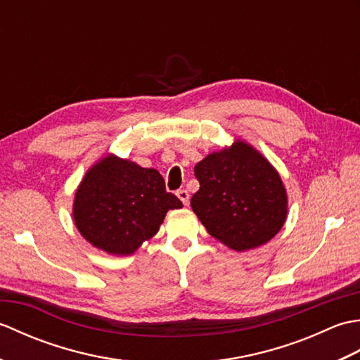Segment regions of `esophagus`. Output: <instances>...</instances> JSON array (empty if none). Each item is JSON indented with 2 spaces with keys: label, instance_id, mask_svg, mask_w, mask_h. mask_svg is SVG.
<instances>
[{
  "label": "esophagus",
  "instance_id": "esophagus-1",
  "mask_svg": "<svg viewBox=\"0 0 360 360\" xmlns=\"http://www.w3.org/2000/svg\"><path fill=\"white\" fill-rule=\"evenodd\" d=\"M176 196L179 198V200L182 201V204H184V205H188V201H190V195H188L187 190H184V188L178 190V192H176Z\"/></svg>",
  "mask_w": 360,
  "mask_h": 360
}]
</instances>
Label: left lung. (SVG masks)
I'll use <instances>...</instances> for the list:
<instances>
[{"instance_id":"obj_1","label":"left lung","mask_w":360,"mask_h":360,"mask_svg":"<svg viewBox=\"0 0 360 360\" xmlns=\"http://www.w3.org/2000/svg\"><path fill=\"white\" fill-rule=\"evenodd\" d=\"M200 190L192 205L207 232L236 252L262 246L280 232L288 195L278 172L252 145L236 139L195 165Z\"/></svg>"}]
</instances>
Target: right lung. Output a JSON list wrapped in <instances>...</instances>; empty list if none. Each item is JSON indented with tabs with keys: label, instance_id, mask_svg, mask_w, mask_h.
I'll use <instances>...</instances> for the list:
<instances>
[{
	"label": "right lung",
	"instance_id": "1",
	"mask_svg": "<svg viewBox=\"0 0 360 360\" xmlns=\"http://www.w3.org/2000/svg\"><path fill=\"white\" fill-rule=\"evenodd\" d=\"M182 202L155 168L108 155L89 168L75 192L72 217L83 238L111 255H131L153 238L165 213Z\"/></svg>",
	"mask_w": 360,
	"mask_h": 360
}]
</instances>
